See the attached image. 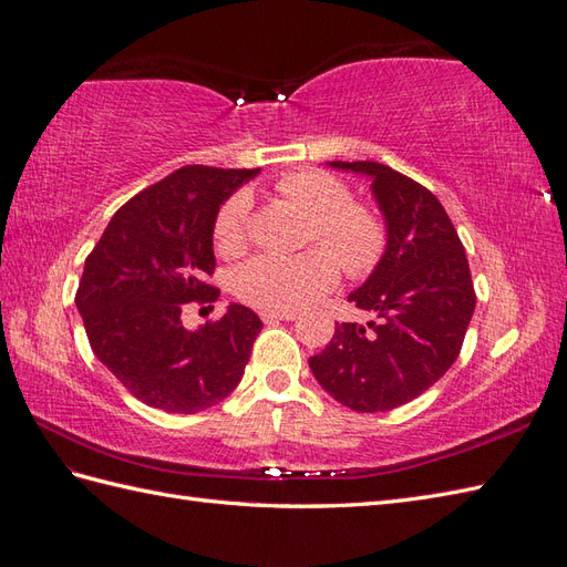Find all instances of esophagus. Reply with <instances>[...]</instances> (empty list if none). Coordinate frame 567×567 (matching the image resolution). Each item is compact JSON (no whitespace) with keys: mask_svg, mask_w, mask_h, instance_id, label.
<instances>
[{"mask_svg":"<svg viewBox=\"0 0 567 567\" xmlns=\"http://www.w3.org/2000/svg\"><path fill=\"white\" fill-rule=\"evenodd\" d=\"M260 319L266 323H275V321H295L297 313L295 311H262Z\"/></svg>","mask_w":567,"mask_h":567,"instance_id":"34e87169","label":"esophagus"}]
</instances>
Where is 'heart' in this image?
Returning <instances> with one entry per match:
<instances>
[{"label": "heart", "mask_w": 567, "mask_h": 567, "mask_svg": "<svg viewBox=\"0 0 567 567\" xmlns=\"http://www.w3.org/2000/svg\"><path fill=\"white\" fill-rule=\"evenodd\" d=\"M280 195L309 215V244L331 250L350 275L370 270L384 248V227L379 217L352 203L343 181L326 171L305 168L275 183ZM248 197L231 195L215 219V248L236 256L246 246ZM331 252V254H332ZM330 254V255H331ZM324 251L305 256H258L234 275V292L248 305L268 311H295L326 295L338 280V264Z\"/></svg>", "instance_id": "obj_1"}]
</instances>
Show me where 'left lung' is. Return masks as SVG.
Wrapping results in <instances>:
<instances>
[{
	"label": "left lung",
	"instance_id": "left-lung-1",
	"mask_svg": "<svg viewBox=\"0 0 567 567\" xmlns=\"http://www.w3.org/2000/svg\"><path fill=\"white\" fill-rule=\"evenodd\" d=\"M362 174L384 217L386 248L348 301L374 321L336 323L309 367L323 391L358 413H384L417 399L462 350L476 309L462 241L427 188L377 162H328Z\"/></svg>",
	"mask_w": 567,
	"mask_h": 567
}]
</instances>
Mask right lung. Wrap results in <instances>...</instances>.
Listing matches in <instances>:
<instances>
[{
    "label": "right lung",
    "mask_w": 567,
    "mask_h": 567,
    "mask_svg": "<svg viewBox=\"0 0 567 567\" xmlns=\"http://www.w3.org/2000/svg\"><path fill=\"white\" fill-rule=\"evenodd\" d=\"M260 168L183 166L127 200L84 262L76 289L91 350L135 399L166 413H197L239 384L262 321L229 305L215 323L188 331V301L219 289L213 229L229 195Z\"/></svg>",
    "instance_id": "1"
}]
</instances>
